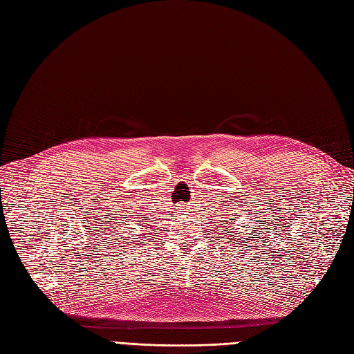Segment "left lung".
<instances>
[{
  "instance_id": "obj_1",
  "label": "left lung",
  "mask_w": 354,
  "mask_h": 354,
  "mask_svg": "<svg viewBox=\"0 0 354 354\" xmlns=\"http://www.w3.org/2000/svg\"><path fill=\"white\" fill-rule=\"evenodd\" d=\"M234 214H238V212H234ZM227 216H229V214H227ZM230 216H232V214H230ZM233 226H234V223H230V226H227L226 223L223 224V227H227V229H224V230H226V232L230 234V236L227 237V239L230 241V243H234V242H241V234H242V232L239 230V233H236V232H238V229H234ZM243 227H245V226H243ZM218 229H221V227H218ZM227 235L225 233H224V236H227Z\"/></svg>"
}]
</instances>
